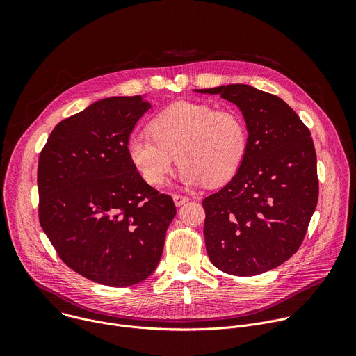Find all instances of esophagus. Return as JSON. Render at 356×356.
I'll return each mask as SVG.
<instances>
[{
	"label": "esophagus",
	"instance_id": "esophagus-1",
	"mask_svg": "<svg viewBox=\"0 0 356 356\" xmlns=\"http://www.w3.org/2000/svg\"><path fill=\"white\" fill-rule=\"evenodd\" d=\"M173 200L176 206H183L184 202H187L190 200L188 195H183V194H173Z\"/></svg>",
	"mask_w": 356,
	"mask_h": 356
}]
</instances>
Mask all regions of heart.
Here are the masks:
<instances>
[{"instance_id":"b5f03b06","label":"heart","mask_w":356,"mask_h":356,"mask_svg":"<svg viewBox=\"0 0 356 356\" xmlns=\"http://www.w3.org/2000/svg\"><path fill=\"white\" fill-rule=\"evenodd\" d=\"M248 149L243 117L232 108L204 103H180L161 111L150 131H135L127 139V154L150 186H161L176 162L186 183L218 186L239 169Z\"/></svg>"}]
</instances>
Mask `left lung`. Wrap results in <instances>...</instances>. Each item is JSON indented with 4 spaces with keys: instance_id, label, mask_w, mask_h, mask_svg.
<instances>
[{
    "instance_id": "8db88e82",
    "label": "left lung",
    "mask_w": 356,
    "mask_h": 356,
    "mask_svg": "<svg viewBox=\"0 0 356 356\" xmlns=\"http://www.w3.org/2000/svg\"><path fill=\"white\" fill-rule=\"evenodd\" d=\"M236 104L248 127L245 158L229 183L202 200L209 258L220 270L255 276L291 258L318 201L310 129L277 95L246 84L201 88Z\"/></svg>"
}]
</instances>
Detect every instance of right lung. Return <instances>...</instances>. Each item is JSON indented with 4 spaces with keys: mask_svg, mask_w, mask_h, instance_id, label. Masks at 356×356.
<instances>
[{
    "mask_svg": "<svg viewBox=\"0 0 356 356\" xmlns=\"http://www.w3.org/2000/svg\"><path fill=\"white\" fill-rule=\"evenodd\" d=\"M150 108L142 95L99 99L60 121L39 155V222L59 258L106 286L145 280L176 216L169 194L131 163L127 139Z\"/></svg>",
    "mask_w": 356,
    "mask_h": 356,
    "instance_id": "1",
    "label": "right lung"
}]
</instances>
